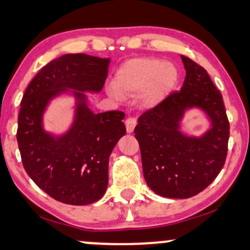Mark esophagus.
I'll return each instance as SVG.
<instances>
[{"instance_id":"34e87169","label":"esophagus","mask_w":250,"mask_h":250,"mask_svg":"<svg viewBox=\"0 0 250 250\" xmlns=\"http://www.w3.org/2000/svg\"><path fill=\"white\" fill-rule=\"evenodd\" d=\"M125 128H127V132L128 134H131V132L134 131L136 125H137V121H136V119L134 118H128L125 120Z\"/></svg>"}]
</instances>
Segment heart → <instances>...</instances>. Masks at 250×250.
Returning a JSON list of instances; mask_svg holds the SVG:
<instances>
[{
    "mask_svg": "<svg viewBox=\"0 0 250 250\" xmlns=\"http://www.w3.org/2000/svg\"><path fill=\"white\" fill-rule=\"evenodd\" d=\"M179 83V71L172 63L158 59H134L119 68L114 76V86L108 93L116 100L144 91L141 103L154 107L163 103Z\"/></svg>",
    "mask_w": 250,
    "mask_h": 250,
    "instance_id": "1",
    "label": "heart"
}]
</instances>
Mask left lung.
Returning a JSON list of instances; mask_svg holds the SVG:
<instances>
[{
  "label": "left lung",
  "mask_w": 250,
  "mask_h": 250,
  "mask_svg": "<svg viewBox=\"0 0 250 250\" xmlns=\"http://www.w3.org/2000/svg\"><path fill=\"white\" fill-rule=\"evenodd\" d=\"M186 78L179 92L138 119L140 143L147 186L162 197L189 198L204 190L222 170L227 156L229 123L223 97L207 70L181 55ZM200 110L209 128L196 136L182 130L189 110Z\"/></svg>",
  "instance_id": "left-lung-1"
}]
</instances>
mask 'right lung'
<instances>
[{
    "mask_svg": "<svg viewBox=\"0 0 250 250\" xmlns=\"http://www.w3.org/2000/svg\"><path fill=\"white\" fill-rule=\"evenodd\" d=\"M110 59L64 54L50 61L28 84L18 115L21 162L34 183L54 200L70 205L99 201L108 185V160L125 135V113H96L86 93L102 92ZM74 98L73 118L61 134L46 131L43 119L53 100Z\"/></svg>",
    "mask_w": 250,
    "mask_h": 250,
    "instance_id": "1",
    "label": "right lung"
}]
</instances>
